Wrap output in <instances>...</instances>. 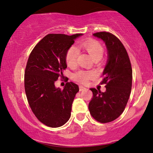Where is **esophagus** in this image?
Returning a JSON list of instances; mask_svg holds the SVG:
<instances>
[{
	"mask_svg": "<svg viewBox=\"0 0 153 153\" xmlns=\"http://www.w3.org/2000/svg\"><path fill=\"white\" fill-rule=\"evenodd\" d=\"M79 91H83V90H86V88H85L84 86H79Z\"/></svg>",
	"mask_w": 153,
	"mask_h": 153,
	"instance_id": "obj_1",
	"label": "esophagus"
}]
</instances>
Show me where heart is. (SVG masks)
<instances>
[{
    "label": "heart",
    "instance_id": "heart-1",
    "mask_svg": "<svg viewBox=\"0 0 153 153\" xmlns=\"http://www.w3.org/2000/svg\"><path fill=\"white\" fill-rule=\"evenodd\" d=\"M79 48L84 49L88 53L94 60L101 59L104 54V48L102 45L97 40L94 39H89L80 42ZM79 52L76 46H72L67 51L65 56V61L67 65L72 67L76 65ZM95 76V73L93 71H80L75 74L74 77L76 81L82 84H87L90 79Z\"/></svg>",
    "mask_w": 153,
    "mask_h": 153
}]
</instances>
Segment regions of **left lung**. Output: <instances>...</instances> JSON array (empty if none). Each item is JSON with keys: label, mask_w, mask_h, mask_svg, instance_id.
Segmentation results:
<instances>
[{"label": "left lung", "mask_w": 153, "mask_h": 153, "mask_svg": "<svg viewBox=\"0 0 153 153\" xmlns=\"http://www.w3.org/2000/svg\"><path fill=\"white\" fill-rule=\"evenodd\" d=\"M93 35L105 42L108 60L100 82L106 84V91L90 88L93 97L88 108L94 120L100 123H108L120 117L125 109L131 93L132 69L126 49L115 35L107 32Z\"/></svg>", "instance_id": "8db88e82"}]
</instances>
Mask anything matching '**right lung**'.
I'll return each instance as SVG.
<instances>
[{"mask_svg": "<svg viewBox=\"0 0 153 153\" xmlns=\"http://www.w3.org/2000/svg\"><path fill=\"white\" fill-rule=\"evenodd\" d=\"M82 33H50L35 46L28 58L24 76L27 99L40 122L51 128L63 126L71 116V105L79 87L67 82L63 90L55 82L67 68V51Z\"/></svg>", "mask_w": 153, "mask_h": 153, "instance_id": "add662e5", "label": "right lung"}]
</instances>
